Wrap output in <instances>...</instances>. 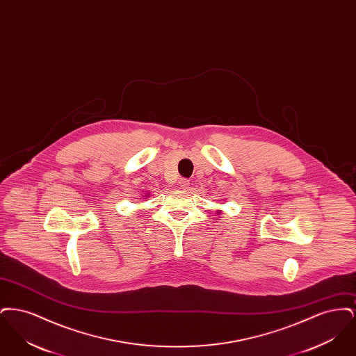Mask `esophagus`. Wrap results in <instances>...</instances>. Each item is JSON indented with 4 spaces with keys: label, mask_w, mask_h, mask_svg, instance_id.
<instances>
[{
    "label": "esophagus",
    "mask_w": 356,
    "mask_h": 356,
    "mask_svg": "<svg viewBox=\"0 0 356 356\" xmlns=\"http://www.w3.org/2000/svg\"><path fill=\"white\" fill-rule=\"evenodd\" d=\"M179 186H183V188H186V186H189V180H186V179H180V180H179Z\"/></svg>",
    "instance_id": "34e87169"
}]
</instances>
